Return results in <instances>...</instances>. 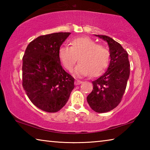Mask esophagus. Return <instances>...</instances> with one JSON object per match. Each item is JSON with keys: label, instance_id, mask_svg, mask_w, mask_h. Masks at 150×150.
<instances>
[{"label": "esophagus", "instance_id": "34e87169", "mask_svg": "<svg viewBox=\"0 0 150 150\" xmlns=\"http://www.w3.org/2000/svg\"><path fill=\"white\" fill-rule=\"evenodd\" d=\"M81 83H82V81H79V80L76 79L75 81V85H79L81 84Z\"/></svg>", "mask_w": 150, "mask_h": 150}]
</instances>
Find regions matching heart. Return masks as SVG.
<instances>
[{"mask_svg":"<svg viewBox=\"0 0 150 150\" xmlns=\"http://www.w3.org/2000/svg\"><path fill=\"white\" fill-rule=\"evenodd\" d=\"M71 47L62 45L59 50V57L66 69L71 71L78 57L79 63L75 69L78 76L96 77L107 67L109 52L105 47L97 45L88 37H80L70 42Z\"/></svg>","mask_w":150,"mask_h":150,"instance_id":"b5f03b06","label":"heart"}]
</instances>
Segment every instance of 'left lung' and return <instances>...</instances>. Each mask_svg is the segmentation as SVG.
<instances>
[{"label": "left lung", "instance_id": "1", "mask_svg": "<svg viewBox=\"0 0 150 150\" xmlns=\"http://www.w3.org/2000/svg\"><path fill=\"white\" fill-rule=\"evenodd\" d=\"M95 35L107 42L110 61L106 72L92 82L93 90L87 100L94 111L103 113L120 103L130 76V63L128 53L119 43L106 35Z\"/></svg>", "mask_w": 150, "mask_h": 150}]
</instances>
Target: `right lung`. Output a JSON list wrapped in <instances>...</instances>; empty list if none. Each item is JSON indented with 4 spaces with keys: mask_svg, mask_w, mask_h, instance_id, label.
Wrapping results in <instances>:
<instances>
[{
    "mask_svg": "<svg viewBox=\"0 0 150 150\" xmlns=\"http://www.w3.org/2000/svg\"><path fill=\"white\" fill-rule=\"evenodd\" d=\"M69 32L41 35L30 43L22 63V86L30 100L47 112L65 105L74 88V78L63 69L59 50Z\"/></svg>",
    "mask_w": 150,
    "mask_h": 150,
    "instance_id": "right-lung-1",
    "label": "right lung"
}]
</instances>
